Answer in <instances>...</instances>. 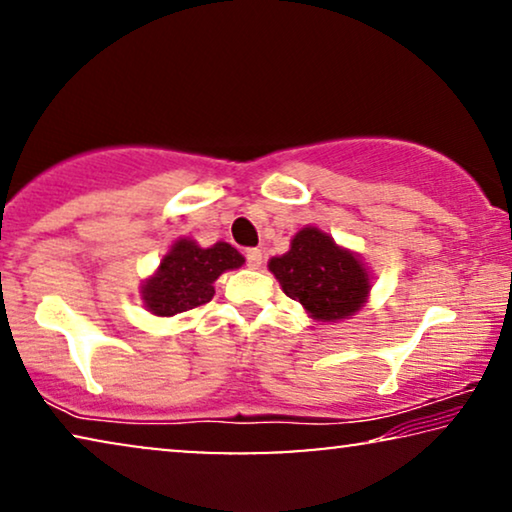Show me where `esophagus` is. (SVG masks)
Wrapping results in <instances>:
<instances>
[{"label":"esophagus","instance_id":"esophagus-1","mask_svg":"<svg viewBox=\"0 0 512 512\" xmlns=\"http://www.w3.org/2000/svg\"><path fill=\"white\" fill-rule=\"evenodd\" d=\"M247 265L251 270H258L263 265V251L261 249H247Z\"/></svg>","mask_w":512,"mask_h":512}]
</instances>
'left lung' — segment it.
<instances>
[{
	"label": "left lung",
	"instance_id": "obj_1",
	"mask_svg": "<svg viewBox=\"0 0 512 512\" xmlns=\"http://www.w3.org/2000/svg\"><path fill=\"white\" fill-rule=\"evenodd\" d=\"M268 268L286 296L317 321L349 319L366 305L370 293L361 256L338 247L331 235L314 226L298 230L291 249L270 258Z\"/></svg>",
	"mask_w": 512,
	"mask_h": 512
}]
</instances>
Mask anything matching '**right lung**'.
Masks as SVG:
<instances>
[{"label":"right lung","mask_w":512,"mask_h":512,"mask_svg":"<svg viewBox=\"0 0 512 512\" xmlns=\"http://www.w3.org/2000/svg\"><path fill=\"white\" fill-rule=\"evenodd\" d=\"M244 256L228 242L202 249L181 237L163 256L158 270L142 284L144 307L156 317H174L214 298V282L226 270L242 268Z\"/></svg>","instance_id":"add662e5"}]
</instances>
